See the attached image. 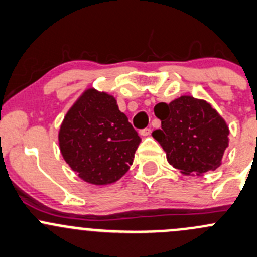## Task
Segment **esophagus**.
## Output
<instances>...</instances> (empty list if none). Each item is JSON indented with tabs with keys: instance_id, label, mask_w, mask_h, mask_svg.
<instances>
[{
	"instance_id": "34e87169",
	"label": "esophagus",
	"mask_w": 257,
	"mask_h": 257,
	"mask_svg": "<svg viewBox=\"0 0 257 257\" xmlns=\"http://www.w3.org/2000/svg\"><path fill=\"white\" fill-rule=\"evenodd\" d=\"M150 134H151V128L150 127L140 130V135H141V136H149Z\"/></svg>"
}]
</instances>
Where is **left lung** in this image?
<instances>
[{
	"mask_svg": "<svg viewBox=\"0 0 257 257\" xmlns=\"http://www.w3.org/2000/svg\"><path fill=\"white\" fill-rule=\"evenodd\" d=\"M161 128L152 132L167 161L185 175H202L221 165L228 146V127L210 103L191 96L154 108Z\"/></svg>",
	"mask_w": 257,
	"mask_h": 257,
	"instance_id": "left-lung-1",
	"label": "left lung"
}]
</instances>
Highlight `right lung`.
<instances>
[{
	"instance_id": "1",
	"label": "right lung",
	"mask_w": 257,
	"mask_h": 257,
	"mask_svg": "<svg viewBox=\"0 0 257 257\" xmlns=\"http://www.w3.org/2000/svg\"><path fill=\"white\" fill-rule=\"evenodd\" d=\"M58 141L65 161L83 181L107 185L128 171L141 139L113 96L90 88L66 113Z\"/></svg>"
}]
</instances>
